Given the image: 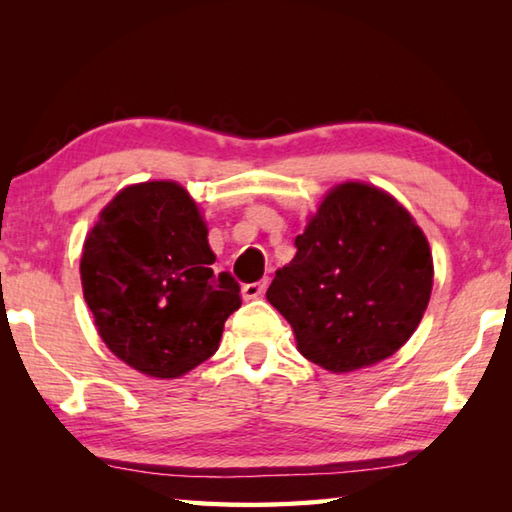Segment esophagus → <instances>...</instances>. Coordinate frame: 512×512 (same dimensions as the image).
I'll use <instances>...</instances> for the list:
<instances>
[{
	"label": "esophagus",
	"instance_id": "1",
	"mask_svg": "<svg viewBox=\"0 0 512 512\" xmlns=\"http://www.w3.org/2000/svg\"><path fill=\"white\" fill-rule=\"evenodd\" d=\"M266 287H268L266 277H264V280H259V282L244 284V287H241V296H244V300H255V298L262 296V293L266 291Z\"/></svg>",
	"mask_w": 512,
	"mask_h": 512
}]
</instances>
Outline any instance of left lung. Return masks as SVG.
Segmentation results:
<instances>
[{"mask_svg":"<svg viewBox=\"0 0 512 512\" xmlns=\"http://www.w3.org/2000/svg\"><path fill=\"white\" fill-rule=\"evenodd\" d=\"M296 248L266 298L289 320L302 357L350 372L411 339L429 305L433 259L424 232L391 194L336 185Z\"/></svg>","mask_w":512,"mask_h":512,"instance_id":"8db88e82","label":"left lung"}]
</instances>
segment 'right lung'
<instances>
[{"mask_svg": "<svg viewBox=\"0 0 512 512\" xmlns=\"http://www.w3.org/2000/svg\"><path fill=\"white\" fill-rule=\"evenodd\" d=\"M194 198L173 180L124 187L85 237L81 284L99 336L128 366L176 379L219 350L241 307Z\"/></svg>", "mask_w": 512, "mask_h": 512, "instance_id": "add662e5", "label": "right lung"}]
</instances>
